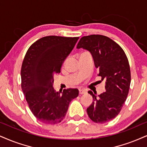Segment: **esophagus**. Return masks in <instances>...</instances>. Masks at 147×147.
<instances>
[{
  "instance_id": "esophagus-1",
  "label": "esophagus",
  "mask_w": 147,
  "mask_h": 147,
  "mask_svg": "<svg viewBox=\"0 0 147 147\" xmlns=\"http://www.w3.org/2000/svg\"><path fill=\"white\" fill-rule=\"evenodd\" d=\"M79 93L80 94V95H82V94L86 93V90H84V89H82V88H80V89H79Z\"/></svg>"
}]
</instances>
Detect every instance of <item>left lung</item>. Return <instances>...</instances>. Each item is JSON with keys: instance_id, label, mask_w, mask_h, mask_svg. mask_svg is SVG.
<instances>
[{"instance_id": "1", "label": "left lung", "mask_w": 147, "mask_h": 147, "mask_svg": "<svg viewBox=\"0 0 147 147\" xmlns=\"http://www.w3.org/2000/svg\"><path fill=\"white\" fill-rule=\"evenodd\" d=\"M76 48L91 54L95 67L99 69L98 76L106 82V92L98 96L91 90L88 92L93 101L86 109L93 122L105 123L119 115L127 97L131 83L129 61L121 47L104 35L83 37Z\"/></svg>"}]
</instances>
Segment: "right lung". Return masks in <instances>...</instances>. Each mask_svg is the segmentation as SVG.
Listing matches in <instances>:
<instances>
[{
  "label": "right lung",
  "mask_w": 147,
  "mask_h": 147,
  "mask_svg": "<svg viewBox=\"0 0 147 147\" xmlns=\"http://www.w3.org/2000/svg\"><path fill=\"white\" fill-rule=\"evenodd\" d=\"M79 37L47 36L32 43L21 69L22 89L34 116L41 122L54 125L63 120L71 101L78 96L77 88L55 92L54 76Z\"/></svg>",
  "instance_id": "right-lung-1"
}]
</instances>
